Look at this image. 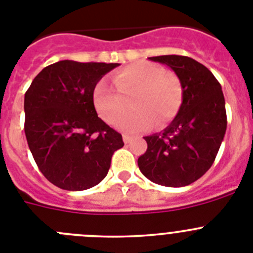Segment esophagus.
Listing matches in <instances>:
<instances>
[{"mask_svg": "<svg viewBox=\"0 0 253 253\" xmlns=\"http://www.w3.org/2000/svg\"><path fill=\"white\" fill-rule=\"evenodd\" d=\"M123 140H124L125 144H128V143L131 142V137L128 134H123Z\"/></svg>", "mask_w": 253, "mask_h": 253, "instance_id": "obj_1", "label": "esophagus"}]
</instances>
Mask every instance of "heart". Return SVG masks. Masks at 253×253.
<instances>
[{"label":"heart","instance_id":"obj_1","mask_svg":"<svg viewBox=\"0 0 253 253\" xmlns=\"http://www.w3.org/2000/svg\"><path fill=\"white\" fill-rule=\"evenodd\" d=\"M111 80L117 90L101 80L93 90V104L106 123L118 120L116 126L122 130L135 133L154 122L162 126L180 110L184 96L181 81L158 64L135 62L116 71ZM130 99L133 109L123 116Z\"/></svg>","mask_w":253,"mask_h":253}]
</instances>
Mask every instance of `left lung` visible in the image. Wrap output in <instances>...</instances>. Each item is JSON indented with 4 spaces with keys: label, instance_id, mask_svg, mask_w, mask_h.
I'll return each mask as SVG.
<instances>
[{
    "label": "left lung",
    "instance_id": "obj_1",
    "mask_svg": "<svg viewBox=\"0 0 253 253\" xmlns=\"http://www.w3.org/2000/svg\"><path fill=\"white\" fill-rule=\"evenodd\" d=\"M182 84V104L171 124L144 137L146 153L138 158L140 172L162 186L193 184L211 167L227 129L222 86L202 63L184 55H160Z\"/></svg>",
    "mask_w": 253,
    "mask_h": 253
}]
</instances>
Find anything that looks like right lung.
Listing matches in <instances>:
<instances>
[{"label":"right lung","instance_id":"obj_1","mask_svg":"<svg viewBox=\"0 0 253 253\" xmlns=\"http://www.w3.org/2000/svg\"><path fill=\"white\" fill-rule=\"evenodd\" d=\"M118 63L59 60L25 93V135L40 172L55 186L81 191L101 182L122 134L97 116L93 90Z\"/></svg>","mask_w":253,"mask_h":253}]
</instances>
